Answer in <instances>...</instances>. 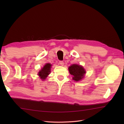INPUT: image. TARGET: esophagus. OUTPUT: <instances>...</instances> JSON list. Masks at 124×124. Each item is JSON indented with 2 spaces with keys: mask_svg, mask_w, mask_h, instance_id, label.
Wrapping results in <instances>:
<instances>
[{
  "mask_svg": "<svg viewBox=\"0 0 124 124\" xmlns=\"http://www.w3.org/2000/svg\"><path fill=\"white\" fill-rule=\"evenodd\" d=\"M59 64L61 65H62V66H63V65H64V62L62 61H60L59 62Z\"/></svg>",
  "mask_w": 124,
  "mask_h": 124,
  "instance_id": "esophagus-1",
  "label": "esophagus"
}]
</instances>
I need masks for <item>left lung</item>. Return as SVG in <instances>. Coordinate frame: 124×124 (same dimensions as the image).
<instances>
[{
  "instance_id": "left-lung-1",
  "label": "left lung",
  "mask_w": 124,
  "mask_h": 124,
  "mask_svg": "<svg viewBox=\"0 0 124 124\" xmlns=\"http://www.w3.org/2000/svg\"><path fill=\"white\" fill-rule=\"evenodd\" d=\"M69 71L71 75L73 76L72 79L74 80L78 81L80 80L84 77L86 73L85 69L81 65L73 64L69 68Z\"/></svg>"
}]
</instances>
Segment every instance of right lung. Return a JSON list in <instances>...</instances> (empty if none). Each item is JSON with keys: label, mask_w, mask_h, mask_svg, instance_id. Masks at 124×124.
Wrapping results in <instances>:
<instances>
[{"label": "right lung", "mask_w": 124, "mask_h": 124, "mask_svg": "<svg viewBox=\"0 0 124 124\" xmlns=\"http://www.w3.org/2000/svg\"><path fill=\"white\" fill-rule=\"evenodd\" d=\"M52 65L49 63H47L44 65L43 69H42L38 73V75L40 77L42 80L45 79L50 72H51V68Z\"/></svg>", "instance_id": "1"}]
</instances>
